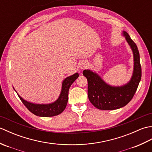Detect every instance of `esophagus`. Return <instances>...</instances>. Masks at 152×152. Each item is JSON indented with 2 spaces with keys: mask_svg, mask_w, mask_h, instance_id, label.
I'll return each mask as SVG.
<instances>
[{
  "mask_svg": "<svg viewBox=\"0 0 152 152\" xmlns=\"http://www.w3.org/2000/svg\"><path fill=\"white\" fill-rule=\"evenodd\" d=\"M81 67V69H84V68H86L87 66V64L86 63H83V64H82L81 66H80Z\"/></svg>",
  "mask_w": 152,
  "mask_h": 152,
  "instance_id": "obj_1",
  "label": "esophagus"
}]
</instances>
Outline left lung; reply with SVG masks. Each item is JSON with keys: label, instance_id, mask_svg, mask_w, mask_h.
<instances>
[{"label": "left lung", "instance_id": "1", "mask_svg": "<svg viewBox=\"0 0 152 152\" xmlns=\"http://www.w3.org/2000/svg\"><path fill=\"white\" fill-rule=\"evenodd\" d=\"M133 53L134 70L131 80L120 87L111 86L103 81L97 74L90 70H84L83 74L88 80V98L91 104L100 110H111L124 107L133 99L141 80L142 70L140 55L136 44L129 35L123 31Z\"/></svg>", "mask_w": 152, "mask_h": 152}]
</instances>
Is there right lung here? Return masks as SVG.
<instances>
[{"label":"right lung","instance_id":"right-lung-1","mask_svg":"<svg viewBox=\"0 0 152 152\" xmlns=\"http://www.w3.org/2000/svg\"><path fill=\"white\" fill-rule=\"evenodd\" d=\"M78 76L79 74L76 73L64 79L62 83V89H61L59 98L56 101L51 103V104H34V103L27 102L22 99L18 94V93L17 94L21 102L23 103V104L26 106L28 110L34 115L40 116V117H52V116L60 114L65 109L68 102V95H69L70 87L78 78Z\"/></svg>","mask_w":152,"mask_h":152}]
</instances>
